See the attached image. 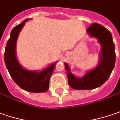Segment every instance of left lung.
Instances as JSON below:
<instances>
[{"label":"left lung","mask_w":120,"mask_h":120,"mask_svg":"<svg viewBox=\"0 0 120 120\" xmlns=\"http://www.w3.org/2000/svg\"><path fill=\"white\" fill-rule=\"evenodd\" d=\"M86 32L98 39L101 45L100 61L95 68L86 72L82 78L73 75L69 66L64 63L68 84L76 90H89L101 86L111 75L116 63L115 45L110 31L99 24L93 23L86 29Z\"/></svg>","instance_id":"left-lung-1"}]
</instances>
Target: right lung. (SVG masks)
Listing matches in <instances>:
<instances>
[{
  "label": "right lung",
  "mask_w": 120,
  "mask_h": 120,
  "mask_svg": "<svg viewBox=\"0 0 120 120\" xmlns=\"http://www.w3.org/2000/svg\"><path fill=\"white\" fill-rule=\"evenodd\" d=\"M28 20L29 19L25 20L12 29L5 48L4 62L11 78L19 87L31 93H44L49 89L50 76L54 70L56 62L38 72L25 70L19 63L16 57L17 39L19 32Z\"/></svg>",
  "instance_id": "add662e5"
}]
</instances>
